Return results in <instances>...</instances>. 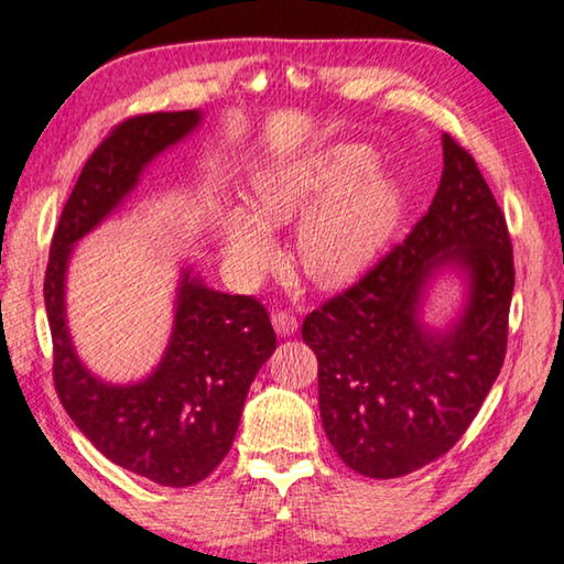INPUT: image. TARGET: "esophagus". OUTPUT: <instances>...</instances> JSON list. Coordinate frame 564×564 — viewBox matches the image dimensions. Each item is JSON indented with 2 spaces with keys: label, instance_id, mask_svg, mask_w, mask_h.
Here are the masks:
<instances>
[{
  "label": "esophagus",
  "instance_id": "1",
  "mask_svg": "<svg viewBox=\"0 0 564 564\" xmlns=\"http://www.w3.org/2000/svg\"><path fill=\"white\" fill-rule=\"evenodd\" d=\"M272 327L280 337H292L294 332H297L300 322H297V317L290 315L288 310H280V312H274V315H272Z\"/></svg>",
  "mask_w": 564,
  "mask_h": 564
}]
</instances>
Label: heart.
<instances>
[{
  "label": "heart",
  "instance_id": "obj_1",
  "mask_svg": "<svg viewBox=\"0 0 564 564\" xmlns=\"http://www.w3.org/2000/svg\"><path fill=\"white\" fill-rule=\"evenodd\" d=\"M365 144L260 164L249 177V209L217 205L215 225L227 260L257 272L274 257L270 227L304 215L297 232L300 262L325 288L352 282L387 245L400 217V189L387 172L372 170Z\"/></svg>",
  "mask_w": 564,
  "mask_h": 564
}]
</instances>
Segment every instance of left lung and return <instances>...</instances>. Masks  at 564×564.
Masks as SVG:
<instances>
[{
	"label": "left lung",
	"mask_w": 564,
	"mask_h": 564,
	"mask_svg": "<svg viewBox=\"0 0 564 564\" xmlns=\"http://www.w3.org/2000/svg\"><path fill=\"white\" fill-rule=\"evenodd\" d=\"M437 195L402 245L310 312L302 339L319 362V414L343 463L375 479L410 475L465 435L500 375L514 290L507 221L465 147L442 134ZM466 274L447 330L419 319L437 273Z\"/></svg>",
	"instance_id": "1"
}]
</instances>
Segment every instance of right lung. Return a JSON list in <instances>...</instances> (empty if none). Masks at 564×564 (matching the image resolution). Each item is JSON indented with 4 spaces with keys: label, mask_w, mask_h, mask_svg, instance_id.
Here are the masks:
<instances>
[{
    "label": "right lung",
    "mask_w": 564,
    "mask_h": 564,
    "mask_svg": "<svg viewBox=\"0 0 564 564\" xmlns=\"http://www.w3.org/2000/svg\"><path fill=\"white\" fill-rule=\"evenodd\" d=\"M199 122L202 112L187 109L140 115L115 127L91 152L62 209L44 274L62 408L107 459L164 487L202 482L232 447L249 384L276 347L270 315L254 297L212 290L184 267L160 365L140 382L112 384L82 365L64 288L74 245L122 205L154 156Z\"/></svg>",
    "instance_id": "1"
}]
</instances>
